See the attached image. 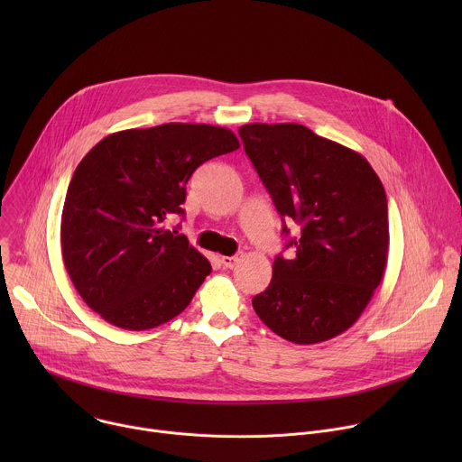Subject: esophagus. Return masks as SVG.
Returning <instances> with one entry per match:
<instances>
[{
    "label": "esophagus",
    "instance_id": "esophagus-1",
    "mask_svg": "<svg viewBox=\"0 0 462 462\" xmlns=\"http://www.w3.org/2000/svg\"><path fill=\"white\" fill-rule=\"evenodd\" d=\"M243 257V254H236V255H221V263H223V267H226V269H234L237 263H239V259Z\"/></svg>",
    "mask_w": 462,
    "mask_h": 462
}]
</instances>
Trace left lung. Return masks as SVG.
<instances>
[{
	"mask_svg": "<svg viewBox=\"0 0 462 462\" xmlns=\"http://www.w3.org/2000/svg\"><path fill=\"white\" fill-rule=\"evenodd\" d=\"M239 137L282 219L300 226L287 243L296 255L276 257L252 307L289 342L331 340L360 318L383 278L385 189L365 157L301 124H245Z\"/></svg>",
	"mask_w": 462,
	"mask_h": 462,
	"instance_id": "8db88e82",
	"label": "left lung"
}]
</instances>
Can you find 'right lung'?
Wrapping results in <instances>:
<instances>
[{"label":"right lung","instance_id":"right-lung-1","mask_svg":"<svg viewBox=\"0 0 462 462\" xmlns=\"http://www.w3.org/2000/svg\"><path fill=\"white\" fill-rule=\"evenodd\" d=\"M237 148L226 127L170 122L116 131L80 161L61 210V257L107 323L146 331L188 307L212 265L164 221L184 214L191 173Z\"/></svg>","mask_w":462,"mask_h":462}]
</instances>
